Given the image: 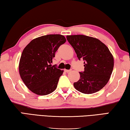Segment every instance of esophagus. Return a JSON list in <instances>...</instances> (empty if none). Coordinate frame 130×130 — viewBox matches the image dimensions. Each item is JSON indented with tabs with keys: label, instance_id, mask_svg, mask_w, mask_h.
<instances>
[{
	"label": "esophagus",
	"instance_id": "esophagus-1",
	"mask_svg": "<svg viewBox=\"0 0 130 130\" xmlns=\"http://www.w3.org/2000/svg\"><path fill=\"white\" fill-rule=\"evenodd\" d=\"M64 71L66 72H70V71H71V70H66V69H64Z\"/></svg>",
	"mask_w": 130,
	"mask_h": 130
}]
</instances>
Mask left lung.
Masks as SVG:
<instances>
[{
    "label": "left lung",
    "mask_w": 130,
    "mask_h": 130,
    "mask_svg": "<svg viewBox=\"0 0 130 130\" xmlns=\"http://www.w3.org/2000/svg\"><path fill=\"white\" fill-rule=\"evenodd\" d=\"M68 42L80 60H85V71L74 83L76 90L86 94L96 92L110 80L114 60L108 48L96 38L83 35H67Z\"/></svg>",
    "instance_id": "8db88e82"
}]
</instances>
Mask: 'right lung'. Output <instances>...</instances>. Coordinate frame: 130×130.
<instances>
[{
  "instance_id": "1",
  "label": "right lung",
  "mask_w": 130,
  "mask_h": 130,
  "mask_svg": "<svg viewBox=\"0 0 130 130\" xmlns=\"http://www.w3.org/2000/svg\"><path fill=\"white\" fill-rule=\"evenodd\" d=\"M66 41L59 34L47 35L31 40L20 57L19 71L25 85L34 94L46 95L54 91L63 70L52 66L55 54Z\"/></svg>"
}]
</instances>
